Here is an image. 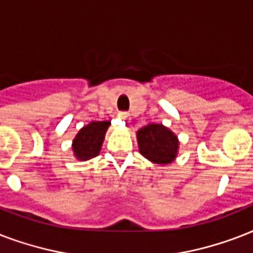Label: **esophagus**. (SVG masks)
<instances>
[{"label":"esophagus","instance_id":"esophagus-1","mask_svg":"<svg viewBox=\"0 0 253 253\" xmlns=\"http://www.w3.org/2000/svg\"><path fill=\"white\" fill-rule=\"evenodd\" d=\"M119 118H122L123 121H128L130 119V114L127 111H119Z\"/></svg>","mask_w":253,"mask_h":253}]
</instances>
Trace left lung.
Here are the masks:
<instances>
[{
    "mask_svg": "<svg viewBox=\"0 0 253 253\" xmlns=\"http://www.w3.org/2000/svg\"><path fill=\"white\" fill-rule=\"evenodd\" d=\"M140 154L158 164L173 162L178 150L177 136L163 125H148L138 131Z\"/></svg>",
    "mask_w": 253,
    "mask_h": 253,
    "instance_id": "left-lung-1",
    "label": "left lung"
}]
</instances>
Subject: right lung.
<instances>
[{
	"label": "right lung",
	"mask_w": 253,
	"mask_h": 253,
	"mask_svg": "<svg viewBox=\"0 0 253 253\" xmlns=\"http://www.w3.org/2000/svg\"><path fill=\"white\" fill-rule=\"evenodd\" d=\"M110 122H91L83 127L73 140V152L80 160H89L99 154Z\"/></svg>",
	"instance_id": "add662e5"
}]
</instances>
